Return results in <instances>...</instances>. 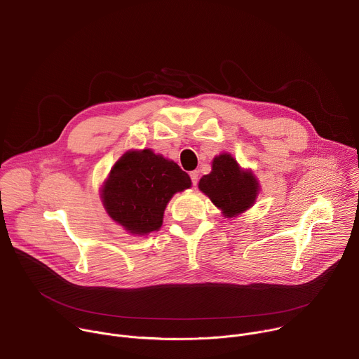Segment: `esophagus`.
<instances>
[{
    "label": "esophagus",
    "mask_w": 359,
    "mask_h": 359,
    "mask_svg": "<svg viewBox=\"0 0 359 359\" xmlns=\"http://www.w3.org/2000/svg\"><path fill=\"white\" fill-rule=\"evenodd\" d=\"M190 179H191L193 186H196V184H197V182H198V172H197V170L190 172Z\"/></svg>",
    "instance_id": "obj_1"
}]
</instances>
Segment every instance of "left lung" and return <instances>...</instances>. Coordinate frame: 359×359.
Instances as JSON below:
<instances>
[{"mask_svg": "<svg viewBox=\"0 0 359 359\" xmlns=\"http://www.w3.org/2000/svg\"><path fill=\"white\" fill-rule=\"evenodd\" d=\"M198 189L226 217H236L252 206L260 186L250 170H243L231 155L223 153L213 159L212 172L200 179Z\"/></svg>", "mask_w": 359, "mask_h": 359, "instance_id": "left-lung-1", "label": "left lung"}]
</instances>
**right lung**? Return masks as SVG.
Wrapping results in <instances>:
<instances>
[{
  "mask_svg": "<svg viewBox=\"0 0 359 359\" xmlns=\"http://www.w3.org/2000/svg\"><path fill=\"white\" fill-rule=\"evenodd\" d=\"M190 186L189 175L177 163L150 149L129 150L102 187V203L126 231L143 236L161 229L169 200Z\"/></svg>",
  "mask_w": 359,
  "mask_h": 359,
  "instance_id": "obj_1",
  "label": "right lung"
}]
</instances>
